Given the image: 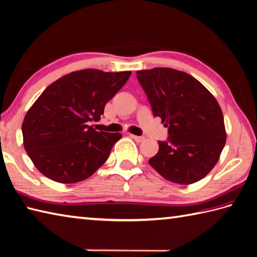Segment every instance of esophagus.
<instances>
[{
  "label": "esophagus",
  "mask_w": 257,
  "mask_h": 257,
  "mask_svg": "<svg viewBox=\"0 0 257 257\" xmlns=\"http://www.w3.org/2000/svg\"><path fill=\"white\" fill-rule=\"evenodd\" d=\"M131 137H132V139L135 141V142H137V143H141V142H143L144 140H145V139H144V137L143 136H136V135H130Z\"/></svg>",
  "instance_id": "esophagus-1"
}]
</instances>
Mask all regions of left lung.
Returning <instances> with one entry per match:
<instances>
[{
  "label": "left lung",
  "instance_id": "1",
  "mask_svg": "<svg viewBox=\"0 0 257 257\" xmlns=\"http://www.w3.org/2000/svg\"><path fill=\"white\" fill-rule=\"evenodd\" d=\"M136 74L154 116L168 127V139L158 142L159 150L149 165L174 183L202 180L217 164L227 140L217 100L184 72L155 67Z\"/></svg>",
  "mask_w": 257,
  "mask_h": 257
}]
</instances>
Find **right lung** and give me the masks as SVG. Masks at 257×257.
I'll return each mask as SVG.
<instances>
[{"label":"right lung","instance_id":"right-lung-1","mask_svg":"<svg viewBox=\"0 0 257 257\" xmlns=\"http://www.w3.org/2000/svg\"><path fill=\"white\" fill-rule=\"evenodd\" d=\"M131 72L87 68L55 80L31 105L23 122L24 146L36 168L60 183L89 178L108 159L120 133L97 132L104 105Z\"/></svg>","mask_w":257,"mask_h":257}]
</instances>
